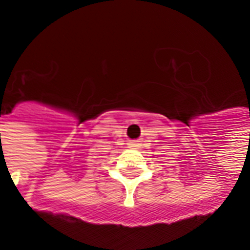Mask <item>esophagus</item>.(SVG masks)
Masks as SVG:
<instances>
[{
  "label": "esophagus",
  "mask_w": 250,
  "mask_h": 250,
  "mask_svg": "<svg viewBox=\"0 0 250 250\" xmlns=\"http://www.w3.org/2000/svg\"><path fill=\"white\" fill-rule=\"evenodd\" d=\"M131 147H134L135 145H138V141H130V143H128Z\"/></svg>",
  "instance_id": "esophagus-1"
}]
</instances>
